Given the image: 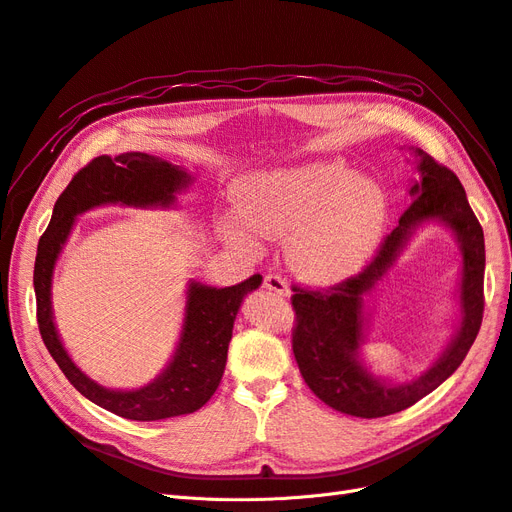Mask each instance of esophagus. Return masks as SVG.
<instances>
[{"mask_svg": "<svg viewBox=\"0 0 512 512\" xmlns=\"http://www.w3.org/2000/svg\"><path fill=\"white\" fill-rule=\"evenodd\" d=\"M262 286H265L271 292H275V294H280V297H288V294H290L288 284L282 280V277H277V275H267L265 277V284H262Z\"/></svg>", "mask_w": 512, "mask_h": 512, "instance_id": "obj_1", "label": "esophagus"}]
</instances>
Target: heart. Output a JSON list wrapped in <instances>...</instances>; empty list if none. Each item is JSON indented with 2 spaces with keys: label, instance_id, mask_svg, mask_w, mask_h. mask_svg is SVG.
<instances>
[{
  "label": "heart",
  "instance_id": "b5f03b06",
  "mask_svg": "<svg viewBox=\"0 0 512 512\" xmlns=\"http://www.w3.org/2000/svg\"><path fill=\"white\" fill-rule=\"evenodd\" d=\"M222 239L258 254L262 239H286L288 269L312 286L342 284L374 258L389 220L382 185L339 160L267 170L241 179Z\"/></svg>",
  "mask_w": 512,
  "mask_h": 512
}]
</instances>
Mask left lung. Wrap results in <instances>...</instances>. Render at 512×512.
<instances>
[{
	"instance_id": "1",
	"label": "left lung",
	"mask_w": 512,
	"mask_h": 512,
	"mask_svg": "<svg viewBox=\"0 0 512 512\" xmlns=\"http://www.w3.org/2000/svg\"><path fill=\"white\" fill-rule=\"evenodd\" d=\"M408 149L412 151L414 170L418 173V179H412L408 190L412 203L399 218V226L382 243L371 265L361 275L331 290L294 288L292 297V307L297 312L292 350L301 376L324 404L350 416H389L414 406L418 399L436 391L466 359L483 322V228L453 170L440 166L423 149ZM425 225L446 227L460 247L456 331L439 359L418 377L406 381L380 377L362 354L370 323L366 301L411 237Z\"/></svg>"
}]
</instances>
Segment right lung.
<instances>
[{
	"label": "right lung",
	"instance_id": "1",
	"mask_svg": "<svg viewBox=\"0 0 512 512\" xmlns=\"http://www.w3.org/2000/svg\"><path fill=\"white\" fill-rule=\"evenodd\" d=\"M194 177L183 166L141 151L100 156L76 173L57 198L53 218L38 243L34 290L38 327L46 350L72 386L96 406L130 421L192 414L203 408L224 376L228 344L239 307L262 277L252 275L237 286L215 288L190 280L185 288L181 333L175 352L160 374L136 389H108L72 361L55 324L53 275L57 260L79 215L106 205L132 209H175L177 196L192 188Z\"/></svg>",
	"mask_w": 512,
	"mask_h": 512
}]
</instances>
